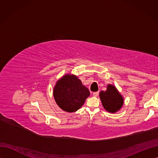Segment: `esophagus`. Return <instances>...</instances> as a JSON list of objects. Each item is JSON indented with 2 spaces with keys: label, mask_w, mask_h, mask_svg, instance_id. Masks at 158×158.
Here are the masks:
<instances>
[{
  "label": "esophagus",
  "mask_w": 158,
  "mask_h": 158,
  "mask_svg": "<svg viewBox=\"0 0 158 158\" xmlns=\"http://www.w3.org/2000/svg\"><path fill=\"white\" fill-rule=\"evenodd\" d=\"M98 94H99V92H95L93 93V95H94V97H97L98 95Z\"/></svg>",
  "instance_id": "obj_1"
}]
</instances>
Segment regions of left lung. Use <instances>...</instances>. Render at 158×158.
I'll use <instances>...</instances> for the list:
<instances>
[{"label":"left lung","instance_id":"1","mask_svg":"<svg viewBox=\"0 0 158 158\" xmlns=\"http://www.w3.org/2000/svg\"><path fill=\"white\" fill-rule=\"evenodd\" d=\"M99 98L104 109L109 113H114L120 109L124 103L122 95L113 85L109 84L106 91L99 93Z\"/></svg>","mask_w":158,"mask_h":158}]
</instances>
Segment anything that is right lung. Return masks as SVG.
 Instances as JSON below:
<instances>
[{"label": "right lung", "mask_w": 158, "mask_h": 158, "mask_svg": "<svg viewBox=\"0 0 158 158\" xmlns=\"http://www.w3.org/2000/svg\"><path fill=\"white\" fill-rule=\"evenodd\" d=\"M89 89L73 74H65L57 81L53 96L59 107L66 112L73 113L82 107L89 97Z\"/></svg>", "instance_id": "right-lung-1"}]
</instances>
